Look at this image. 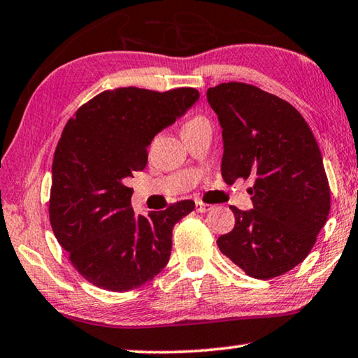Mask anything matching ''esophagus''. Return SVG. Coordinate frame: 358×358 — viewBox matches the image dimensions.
Instances as JSON below:
<instances>
[{
  "instance_id": "esophagus-1",
  "label": "esophagus",
  "mask_w": 358,
  "mask_h": 358,
  "mask_svg": "<svg viewBox=\"0 0 358 358\" xmlns=\"http://www.w3.org/2000/svg\"><path fill=\"white\" fill-rule=\"evenodd\" d=\"M195 209H196V213L204 214V213H208V210L213 209V206H210V204H206V203L196 201V203H195Z\"/></svg>"
}]
</instances>
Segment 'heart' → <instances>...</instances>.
<instances>
[{
  "label": "heart",
  "mask_w": 358,
  "mask_h": 358,
  "mask_svg": "<svg viewBox=\"0 0 358 358\" xmlns=\"http://www.w3.org/2000/svg\"><path fill=\"white\" fill-rule=\"evenodd\" d=\"M200 122H204V119H201V117H195V119L187 122L184 127H189V125H193V124H200Z\"/></svg>",
  "instance_id": "b5f03b06"
}]
</instances>
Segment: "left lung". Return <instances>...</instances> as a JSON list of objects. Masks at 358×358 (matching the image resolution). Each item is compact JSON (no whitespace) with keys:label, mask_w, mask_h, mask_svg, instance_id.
Masks as SVG:
<instances>
[{"label":"left lung","mask_w":358,"mask_h":358,"mask_svg":"<svg viewBox=\"0 0 358 358\" xmlns=\"http://www.w3.org/2000/svg\"><path fill=\"white\" fill-rule=\"evenodd\" d=\"M206 96L222 127V178L254 179V209L230 206L234 228L219 249L250 278L280 276L306 259L330 213L317 141L290 103L259 87L228 82Z\"/></svg>","instance_id":"left-lung-1"}]
</instances>
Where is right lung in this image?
<instances>
[{
    "label": "right lung",
    "instance_id": "obj_1",
    "mask_svg": "<svg viewBox=\"0 0 358 358\" xmlns=\"http://www.w3.org/2000/svg\"><path fill=\"white\" fill-rule=\"evenodd\" d=\"M198 98L190 87H124L99 93L64 127L52 163L50 225L73 266L99 289H136L166 266L173 228L195 203L136 215L127 180L148 165L152 139Z\"/></svg>",
    "mask_w": 358,
    "mask_h": 358
}]
</instances>
